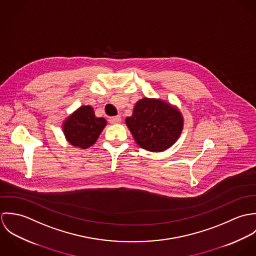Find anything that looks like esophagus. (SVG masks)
Segmentation results:
<instances>
[{"label": "esophagus", "instance_id": "esophagus-1", "mask_svg": "<svg viewBox=\"0 0 256 256\" xmlns=\"http://www.w3.org/2000/svg\"><path fill=\"white\" fill-rule=\"evenodd\" d=\"M108 121H110L111 124H116V123H119L121 121V117L119 115L112 116V117L108 118Z\"/></svg>", "mask_w": 256, "mask_h": 256}]
</instances>
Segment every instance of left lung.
Listing matches in <instances>:
<instances>
[{"instance_id": "1", "label": "left lung", "mask_w": 256, "mask_h": 256, "mask_svg": "<svg viewBox=\"0 0 256 256\" xmlns=\"http://www.w3.org/2000/svg\"><path fill=\"white\" fill-rule=\"evenodd\" d=\"M126 124L136 143L150 152H160L176 143L182 131L180 112L170 104L143 98L139 100Z\"/></svg>"}]
</instances>
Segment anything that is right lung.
Wrapping results in <instances>:
<instances>
[{
    "label": "right lung",
    "instance_id": "1",
    "mask_svg": "<svg viewBox=\"0 0 256 256\" xmlns=\"http://www.w3.org/2000/svg\"><path fill=\"white\" fill-rule=\"evenodd\" d=\"M106 125V119L96 117L90 106H82L68 118L63 128L72 145L86 148L96 143Z\"/></svg>",
    "mask_w": 256,
    "mask_h": 256
}]
</instances>
